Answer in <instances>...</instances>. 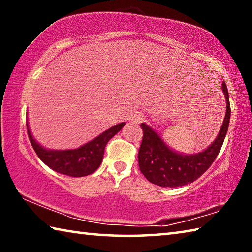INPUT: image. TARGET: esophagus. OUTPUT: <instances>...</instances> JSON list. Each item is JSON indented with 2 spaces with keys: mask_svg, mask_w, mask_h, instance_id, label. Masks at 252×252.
<instances>
[{
  "mask_svg": "<svg viewBox=\"0 0 252 252\" xmlns=\"http://www.w3.org/2000/svg\"><path fill=\"white\" fill-rule=\"evenodd\" d=\"M143 119H144L143 114H142V113H140V112H136V113H134V114H133V116H132V121L135 122V123H140V122H142V121H143Z\"/></svg>",
  "mask_w": 252,
  "mask_h": 252,
  "instance_id": "esophagus-1",
  "label": "esophagus"
}]
</instances>
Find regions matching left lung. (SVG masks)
<instances>
[{"mask_svg":"<svg viewBox=\"0 0 252 252\" xmlns=\"http://www.w3.org/2000/svg\"><path fill=\"white\" fill-rule=\"evenodd\" d=\"M222 90L227 100V113L217 139L206 150L191 156H182L165 146L160 135H158L146 123H141L143 130L142 142L140 144L138 160L140 171L153 185L176 188L197 180L210 168L220 152L230 121V102L228 89L222 82Z\"/></svg>","mask_w":252,"mask_h":252,"instance_id":"left-lung-1","label":"left lung"}]
</instances>
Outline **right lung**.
Here are the masks:
<instances>
[{
  "mask_svg": "<svg viewBox=\"0 0 252 252\" xmlns=\"http://www.w3.org/2000/svg\"><path fill=\"white\" fill-rule=\"evenodd\" d=\"M125 123L110 127L97 138L74 150L52 151L42 148L31 135L28 123V135L37 157L54 171L70 177H85L100 167L104 155V148L112 136L120 131Z\"/></svg>",
  "mask_w": 252,
  "mask_h": 252,
  "instance_id": "1",
  "label": "right lung"
}]
</instances>
